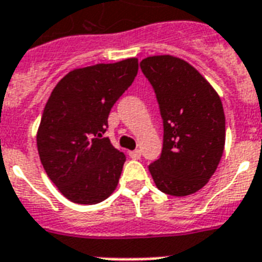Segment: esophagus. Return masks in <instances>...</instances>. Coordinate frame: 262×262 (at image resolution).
Segmentation results:
<instances>
[{"label":"esophagus","instance_id":"esophagus-1","mask_svg":"<svg viewBox=\"0 0 262 262\" xmlns=\"http://www.w3.org/2000/svg\"><path fill=\"white\" fill-rule=\"evenodd\" d=\"M128 156L131 157L133 160H139L142 156V152H141V150H134V151L128 152Z\"/></svg>","mask_w":262,"mask_h":262}]
</instances>
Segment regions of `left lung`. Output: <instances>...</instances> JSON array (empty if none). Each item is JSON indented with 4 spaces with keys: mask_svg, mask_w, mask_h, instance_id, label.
Segmentation results:
<instances>
[{
    "mask_svg": "<svg viewBox=\"0 0 262 262\" xmlns=\"http://www.w3.org/2000/svg\"><path fill=\"white\" fill-rule=\"evenodd\" d=\"M164 123L161 157L148 165L157 188L170 196L202 189L223 154L226 120L221 97L188 62L171 55L141 62Z\"/></svg>",
    "mask_w": 262,
    "mask_h": 262,
    "instance_id": "1",
    "label": "left lung"
}]
</instances>
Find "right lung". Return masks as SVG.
<instances>
[{
	"instance_id": "right-lung-1",
	"label": "right lung",
	"mask_w": 262,
	"mask_h": 262,
	"mask_svg": "<svg viewBox=\"0 0 262 262\" xmlns=\"http://www.w3.org/2000/svg\"><path fill=\"white\" fill-rule=\"evenodd\" d=\"M138 74V59L75 69L56 83L37 129L41 165L59 192L77 204H97L116 187L124 152L102 138L111 108Z\"/></svg>"
}]
</instances>
